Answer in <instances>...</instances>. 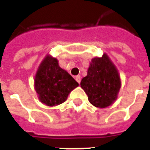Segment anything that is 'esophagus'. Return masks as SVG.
<instances>
[{
  "label": "esophagus",
  "instance_id": "obj_1",
  "mask_svg": "<svg viewBox=\"0 0 150 150\" xmlns=\"http://www.w3.org/2000/svg\"><path fill=\"white\" fill-rule=\"evenodd\" d=\"M75 80L77 81V82H78L79 83H80V81H81L80 75H77V76L75 77Z\"/></svg>",
  "mask_w": 150,
  "mask_h": 150
}]
</instances>
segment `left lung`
Returning a JSON list of instances; mask_svg holds the SVG:
<instances>
[{"instance_id": "1", "label": "left lung", "mask_w": 150, "mask_h": 150, "mask_svg": "<svg viewBox=\"0 0 150 150\" xmlns=\"http://www.w3.org/2000/svg\"><path fill=\"white\" fill-rule=\"evenodd\" d=\"M80 85L93 106L106 108L117 99L122 83L117 67L104 53L102 57L92 59Z\"/></svg>"}]
</instances>
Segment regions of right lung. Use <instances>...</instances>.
<instances>
[{
	"label": "right lung",
	"instance_id": "1",
	"mask_svg": "<svg viewBox=\"0 0 150 150\" xmlns=\"http://www.w3.org/2000/svg\"><path fill=\"white\" fill-rule=\"evenodd\" d=\"M78 86L71 75L59 67L58 59L50 55L42 60L34 79L39 100L48 106L64 103L68 95Z\"/></svg>",
	"mask_w": 150,
	"mask_h": 150
}]
</instances>
